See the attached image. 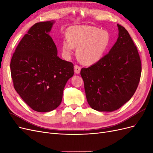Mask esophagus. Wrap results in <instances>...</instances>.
Masks as SVG:
<instances>
[{
	"label": "esophagus",
	"instance_id": "obj_1",
	"mask_svg": "<svg viewBox=\"0 0 153 153\" xmlns=\"http://www.w3.org/2000/svg\"><path fill=\"white\" fill-rule=\"evenodd\" d=\"M80 67L78 66V65H75L74 66V71H75V73L76 74H79L80 72Z\"/></svg>",
	"mask_w": 153,
	"mask_h": 153
}]
</instances>
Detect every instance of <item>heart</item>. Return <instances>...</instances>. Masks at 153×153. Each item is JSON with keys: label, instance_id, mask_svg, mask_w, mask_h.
<instances>
[{"label": "heart", "instance_id": "b5f03b06", "mask_svg": "<svg viewBox=\"0 0 153 153\" xmlns=\"http://www.w3.org/2000/svg\"><path fill=\"white\" fill-rule=\"evenodd\" d=\"M110 43V35L104 30L93 26H75L69 28L64 38L62 50L64 56H71L77 47L78 59L85 65H92L100 61Z\"/></svg>", "mask_w": 153, "mask_h": 153}]
</instances>
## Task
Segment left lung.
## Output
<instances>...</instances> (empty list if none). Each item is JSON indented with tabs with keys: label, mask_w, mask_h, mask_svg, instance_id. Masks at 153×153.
Segmentation results:
<instances>
[{
	"label": "left lung",
	"mask_w": 153,
	"mask_h": 153,
	"mask_svg": "<svg viewBox=\"0 0 153 153\" xmlns=\"http://www.w3.org/2000/svg\"><path fill=\"white\" fill-rule=\"evenodd\" d=\"M117 27L119 37L108 53L80 71L87 102L100 112L121 107L131 98L140 79L141 61L137 47L126 29Z\"/></svg>",
	"instance_id": "8db88e82"
}]
</instances>
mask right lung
<instances>
[{"label":"right lung","mask_w":153,"mask_h":153,"mask_svg":"<svg viewBox=\"0 0 153 153\" xmlns=\"http://www.w3.org/2000/svg\"><path fill=\"white\" fill-rule=\"evenodd\" d=\"M53 21L36 23L18 45L10 64L15 89L36 112H47L61 104L64 88L73 76V64L60 59L48 34Z\"/></svg>","instance_id":"obj_1"}]
</instances>
